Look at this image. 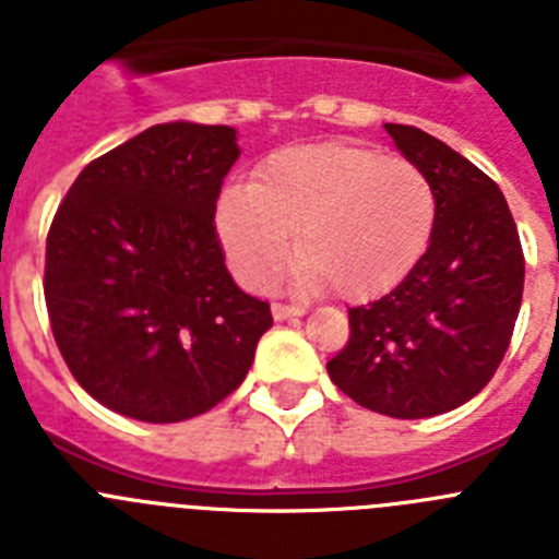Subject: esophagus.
Segmentation results:
<instances>
[{"label": "esophagus", "mask_w": 559, "mask_h": 559, "mask_svg": "<svg viewBox=\"0 0 559 559\" xmlns=\"http://www.w3.org/2000/svg\"><path fill=\"white\" fill-rule=\"evenodd\" d=\"M271 313H274L276 322H285V319H296V316H305V308H302V305L274 302V305H271Z\"/></svg>", "instance_id": "obj_1"}]
</instances>
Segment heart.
I'll return each mask as SVG.
<instances>
[{
    "mask_svg": "<svg viewBox=\"0 0 559 559\" xmlns=\"http://www.w3.org/2000/svg\"><path fill=\"white\" fill-rule=\"evenodd\" d=\"M437 224V192L417 165L347 142L276 151L254 185L218 201V235L231 269L263 288L296 249L305 283L369 299L419 263Z\"/></svg>",
    "mask_w": 559,
    "mask_h": 559,
    "instance_id": "1",
    "label": "heart"
}]
</instances>
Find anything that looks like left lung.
I'll return each mask as SVG.
<instances>
[{
    "label": "left lung",
    "instance_id": "1",
    "mask_svg": "<svg viewBox=\"0 0 559 559\" xmlns=\"http://www.w3.org/2000/svg\"><path fill=\"white\" fill-rule=\"evenodd\" d=\"M386 131L431 181L437 224L386 296L349 308L347 347L328 372L369 412L423 419L459 408L496 374L521 310L523 251L490 176L419 128L386 122Z\"/></svg>",
    "mask_w": 559,
    "mask_h": 559
}]
</instances>
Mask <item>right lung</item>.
<instances>
[{
    "mask_svg": "<svg viewBox=\"0 0 559 559\" xmlns=\"http://www.w3.org/2000/svg\"><path fill=\"white\" fill-rule=\"evenodd\" d=\"M240 156L229 126L162 122L83 167L47 235L52 335L97 403L181 423L243 383L269 302L237 288L215 201Z\"/></svg>",
    "mask_w": 559,
    "mask_h": 559,
    "instance_id": "add662e5",
    "label": "right lung"
}]
</instances>
